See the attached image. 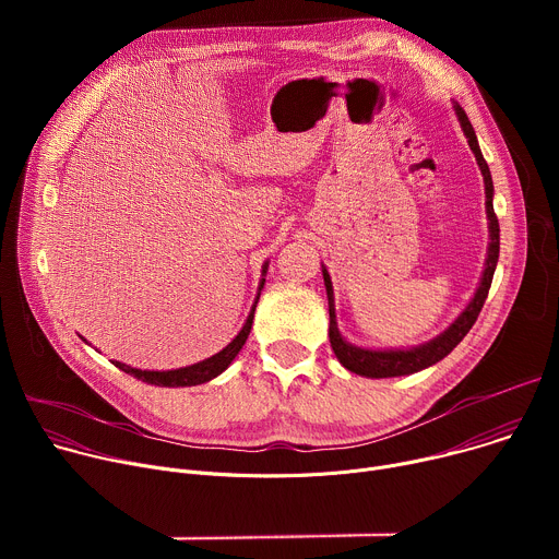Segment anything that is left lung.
Wrapping results in <instances>:
<instances>
[{
  "label": "left lung",
  "instance_id": "obj_1",
  "mask_svg": "<svg viewBox=\"0 0 559 559\" xmlns=\"http://www.w3.org/2000/svg\"><path fill=\"white\" fill-rule=\"evenodd\" d=\"M457 121L462 126L464 136L468 139V145L475 154V162L483 170L485 177V194H487V216H489V254H487V263H485V272H483V281L480 287L475 289L471 302L466 305V309L455 318V321L449 325V330H444L438 338L412 347V349H362L356 347L352 343H347L341 332H338V323H336V309H334V287H332V278L330 272L323 267V278H325V289H328V300H330V343L332 349L336 354V358L341 360V365L358 376L365 378H393V376H409L416 373L420 369H427L431 365H436L438 360H442L447 354L453 352V347L468 334V330L473 328V323L477 321V313L483 311V305L489 296L491 289V281H493V272L498 265V257H500V223L498 216L493 212V179L489 173V166L485 162V156L480 152V145H477V136L475 130L466 117V112L460 108V104L453 106Z\"/></svg>",
  "mask_w": 559,
  "mask_h": 559
}]
</instances>
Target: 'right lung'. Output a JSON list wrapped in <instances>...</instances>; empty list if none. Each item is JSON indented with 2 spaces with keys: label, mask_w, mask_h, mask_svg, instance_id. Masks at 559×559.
<instances>
[{
  "label": "right lung",
  "mask_w": 559,
  "mask_h": 559,
  "mask_svg": "<svg viewBox=\"0 0 559 559\" xmlns=\"http://www.w3.org/2000/svg\"><path fill=\"white\" fill-rule=\"evenodd\" d=\"M267 272V263L263 265V276ZM265 285V278H261V285H259V294H257V300L250 309V316L248 321L243 325V330L236 334V338L225 347L221 349L218 354L197 362V365H190V367H181V369H170V371H147V369H136V367H130V365H123V362H117L112 360L115 367H119L121 371L147 382V384H154V386H194V384H203L212 378H216L218 373H223L229 362L236 358V354L243 349L248 336H250V330H252V321H254V309H257V302H259V296H261V289Z\"/></svg>",
  "instance_id": "right-lung-1"
}]
</instances>
